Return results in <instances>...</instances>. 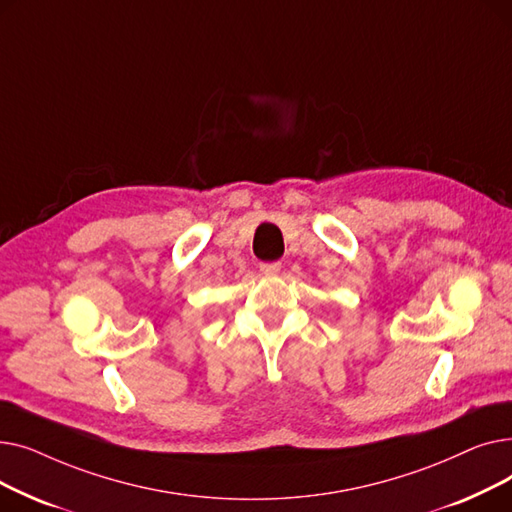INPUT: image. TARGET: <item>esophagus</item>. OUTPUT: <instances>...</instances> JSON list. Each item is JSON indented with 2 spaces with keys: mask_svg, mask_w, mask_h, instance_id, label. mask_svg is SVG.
I'll list each match as a JSON object with an SVG mask.
<instances>
[{
  "mask_svg": "<svg viewBox=\"0 0 512 512\" xmlns=\"http://www.w3.org/2000/svg\"><path fill=\"white\" fill-rule=\"evenodd\" d=\"M259 270L265 274V276H276L280 270H282V263L280 261H272V263H261Z\"/></svg>",
  "mask_w": 512,
  "mask_h": 512,
  "instance_id": "obj_1",
  "label": "esophagus"
}]
</instances>
